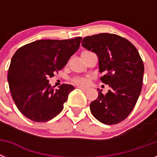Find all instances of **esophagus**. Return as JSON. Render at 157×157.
Returning a JSON list of instances; mask_svg holds the SVG:
<instances>
[{
  "label": "esophagus",
  "instance_id": "1",
  "mask_svg": "<svg viewBox=\"0 0 157 157\" xmlns=\"http://www.w3.org/2000/svg\"><path fill=\"white\" fill-rule=\"evenodd\" d=\"M79 89H81L82 90H88V87H85V86H77Z\"/></svg>",
  "mask_w": 157,
  "mask_h": 157
}]
</instances>
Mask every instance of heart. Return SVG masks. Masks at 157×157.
Returning <instances> with one entry per match:
<instances>
[{
  "mask_svg": "<svg viewBox=\"0 0 157 157\" xmlns=\"http://www.w3.org/2000/svg\"><path fill=\"white\" fill-rule=\"evenodd\" d=\"M73 81L77 85L83 86V85H86L88 82V78H86V77H77V78L74 79Z\"/></svg>",
  "mask_w": 157,
  "mask_h": 157,
  "instance_id": "heart-1",
  "label": "heart"
}]
</instances>
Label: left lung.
<instances>
[{
  "label": "left lung",
  "mask_w": 157,
  "mask_h": 157,
  "mask_svg": "<svg viewBox=\"0 0 157 157\" xmlns=\"http://www.w3.org/2000/svg\"><path fill=\"white\" fill-rule=\"evenodd\" d=\"M82 46L97 54L100 77L109 86L106 94L98 91V98L90 105L92 114L105 124H118L134 109L142 90L144 65L130 41L111 33L86 36Z\"/></svg>",
  "instance_id": "8db88e82"
}]
</instances>
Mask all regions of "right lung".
Here are the masks:
<instances>
[{
    "instance_id": "1",
    "label": "right lung",
    "mask_w": 157,
    "mask_h": 157,
    "mask_svg": "<svg viewBox=\"0 0 157 157\" xmlns=\"http://www.w3.org/2000/svg\"><path fill=\"white\" fill-rule=\"evenodd\" d=\"M81 39L36 40L13 54L8 70L9 86L16 107L27 118L45 122L61 112L74 87L63 84L54 90L48 78L66 65Z\"/></svg>"
}]
</instances>
